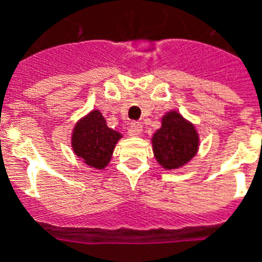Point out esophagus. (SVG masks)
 I'll use <instances>...</instances> for the list:
<instances>
[{"label": "esophagus", "instance_id": "34e87169", "mask_svg": "<svg viewBox=\"0 0 262 262\" xmlns=\"http://www.w3.org/2000/svg\"><path fill=\"white\" fill-rule=\"evenodd\" d=\"M130 133L133 136H140L143 133V125L140 122H132L130 123Z\"/></svg>", "mask_w": 262, "mask_h": 262}]
</instances>
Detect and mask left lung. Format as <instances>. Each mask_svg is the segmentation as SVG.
Returning <instances> with one entry per match:
<instances>
[{
    "instance_id": "8db88e82",
    "label": "left lung",
    "mask_w": 262,
    "mask_h": 262,
    "mask_svg": "<svg viewBox=\"0 0 262 262\" xmlns=\"http://www.w3.org/2000/svg\"><path fill=\"white\" fill-rule=\"evenodd\" d=\"M156 162L164 170H177L186 166L199 152L200 136L194 123L177 110L162 117V126L151 139Z\"/></svg>"
}]
</instances>
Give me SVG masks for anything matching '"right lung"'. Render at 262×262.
Segmentation results:
<instances>
[{
	"label": "right lung",
	"instance_id": "add662e5",
	"mask_svg": "<svg viewBox=\"0 0 262 262\" xmlns=\"http://www.w3.org/2000/svg\"><path fill=\"white\" fill-rule=\"evenodd\" d=\"M122 133L107 126L106 118L99 110L90 111L76 122L72 132V149L83 163L96 170L108 166L114 148Z\"/></svg>",
	"mask_w": 262,
	"mask_h": 262
}]
</instances>
